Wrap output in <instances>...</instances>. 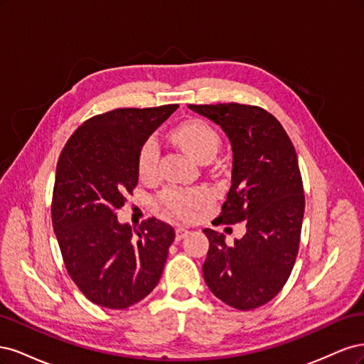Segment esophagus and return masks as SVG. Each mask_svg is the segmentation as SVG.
Segmentation results:
<instances>
[{
  "label": "esophagus",
  "mask_w": 364,
  "mask_h": 364,
  "mask_svg": "<svg viewBox=\"0 0 364 364\" xmlns=\"http://www.w3.org/2000/svg\"><path fill=\"white\" fill-rule=\"evenodd\" d=\"M188 234H190L188 229H185V228H181V226H179L178 229H176V241H181L182 238H185Z\"/></svg>",
  "instance_id": "1"
}]
</instances>
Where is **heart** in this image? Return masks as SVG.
I'll return each mask as SVG.
<instances>
[{"mask_svg":"<svg viewBox=\"0 0 364 364\" xmlns=\"http://www.w3.org/2000/svg\"><path fill=\"white\" fill-rule=\"evenodd\" d=\"M173 141L185 153L199 161H211L220 150L222 139L217 130L203 119H186L178 124L171 132ZM159 151L156 142L147 139L142 144L138 155V171L142 179H153L156 176ZM211 199L206 190H174L167 188L159 194V203L165 211L179 217L190 218Z\"/></svg>","mask_w":364,"mask_h":364,"instance_id":"heart-1","label":"heart"}]
</instances>
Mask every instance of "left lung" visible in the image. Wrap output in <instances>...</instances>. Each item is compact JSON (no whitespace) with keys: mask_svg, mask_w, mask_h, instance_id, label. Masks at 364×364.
Returning a JSON list of instances; mask_svg holds the SVG:
<instances>
[{"mask_svg":"<svg viewBox=\"0 0 364 364\" xmlns=\"http://www.w3.org/2000/svg\"><path fill=\"white\" fill-rule=\"evenodd\" d=\"M188 107L222 127L232 146V181L217 223L245 222L247 229L232 246L203 229V278L226 305L253 310L282 290L299 250L305 196L296 150L279 121L259 106Z\"/></svg>","mask_w":364,"mask_h":364,"instance_id":"8db88e82","label":"left lung"}]
</instances>
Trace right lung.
<instances>
[{
	"label": "right lung",
	"instance_id": "1",
	"mask_svg": "<svg viewBox=\"0 0 364 364\" xmlns=\"http://www.w3.org/2000/svg\"><path fill=\"white\" fill-rule=\"evenodd\" d=\"M178 107H121L95 115L75 129L60 153L53 229L68 274L95 305L124 310L161 279L174 229L155 217L138 229L121 225L117 211L138 183L142 144Z\"/></svg>",
	"mask_w": 364,
	"mask_h": 364
}]
</instances>
